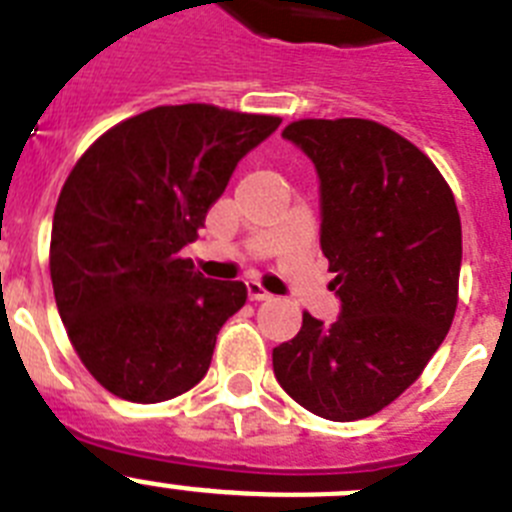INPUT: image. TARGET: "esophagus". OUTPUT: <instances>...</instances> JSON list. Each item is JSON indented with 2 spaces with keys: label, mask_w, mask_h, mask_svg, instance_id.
I'll return each mask as SVG.
<instances>
[{
  "label": "esophagus",
  "mask_w": 512,
  "mask_h": 512,
  "mask_svg": "<svg viewBox=\"0 0 512 512\" xmlns=\"http://www.w3.org/2000/svg\"><path fill=\"white\" fill-rule=\"evenodd\" d=\"M246 292L251 302H266V299H271V294L261 287L259 281H246Z\"/></svg>",
  "instance_id": "obj_1"
}]
</instances>
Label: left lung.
Instances as JSON below:
<instances>
[{"label":"left lung","mask_w":512,"mask_h":512,"mask_svg":"<svg viewBox=\"0 0 512 512\" xmlns=\"http://www.w3.org/2000/svg\"><path fill=\"white\" fill-rule=\"evenodd\" d=\"M281 137L320 177V246L340 297L332 325L302 314L274 348L279 386L312 414H378L421 375L457 309L462 223L442 172L368 119L292 121Z\"/></svg>","instance_id":"obj_1"}]
</instances>
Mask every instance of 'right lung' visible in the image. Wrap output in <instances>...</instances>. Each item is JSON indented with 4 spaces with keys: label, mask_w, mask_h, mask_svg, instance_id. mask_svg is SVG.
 Masks as SVG:
<instances>
[{
    "label": "right lung",
    "mask_w": 512,
    "mask_h": 512,
    "mask_svg": "<svg viewBox=\"0 0 512 512\" xmlns=\"http://www.w3.org/2000/svg\"><path fill=\"white\" fill-rule=\"evenodd\" d=\"M279 124L210 103L157 106L75 162L55 205L50 279L75 353L106 391L159 403L203 381L246 284L205 279L180 251Z\"/></svg>",
    "instance_id": "obj_1"
}]
</instances>
